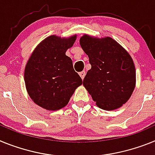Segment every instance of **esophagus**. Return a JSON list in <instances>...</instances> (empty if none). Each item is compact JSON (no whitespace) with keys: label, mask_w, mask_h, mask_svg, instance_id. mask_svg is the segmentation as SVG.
Here are the masks:
<instances>
[{"label":"esophagus","mask_w":155,"mask_h":155,"mask_svg":"<svg viewBox=\"0 0 155 155\" xmlns=\"http://www.w3.org/2000/svg\"><path fill=\"white\" fill-rule=\"evenodd\" d=\"M79 76H80V77L82 78V79H84V77H85V76H86L85 71H83V72H79Z\"/></svg>","instance_id":"obj_1"}]
</instances>
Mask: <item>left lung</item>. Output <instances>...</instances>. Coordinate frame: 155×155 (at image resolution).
<instances>
[{"label":"left lung","instance_id":"8db88e82","mask_svg":"<svg viewBox=\"0 0 155 155\" xmlns=\"http://www.w3.org/2000/svg\"><path fill=\"white\" fill-rule=\"evenodd\" d=\"M79 44L91 64L83 86L102 109L120 107L135 88L136 70L130 55L111 37L98 39L84 35Z\"/></svg>","mask_w":155,"mask_h":155}]
</instances>
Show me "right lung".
Instances as JSON below:
<instances>
[{
    "label": "right lung",
    "instance_id": "right-lung-1",
    "mask_svg": "<svg viewBox=\"0 0 155 155\" xmlns=\"http://www.w3.org/2000/svg\"><path fill=\"white\" fill-rule=\"evenodd\" d=\"M76 35L69 38L51 36L37 46L25 68V83L31 99L37 105L55 111L68 103L83 83L75 72L72 59L65 55Z\"/></svg>",
    "mask_w": 155,
    "mask_h": 155
}]
</instances>
